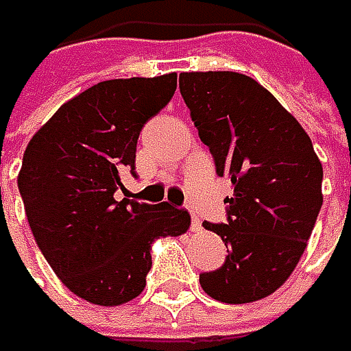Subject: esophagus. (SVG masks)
I'll return each mask as SVG.
<instances>
[{"instance_id":"obj_1","label":"esophagus","mask_w":351,"mask_h":351,"mask_svg":"<svg viewBox=\"0 0 351 351\" xmlns=\"http://www.w3.org/2000/svg\"><path fill=\"white\" fill-rule=\"evenodd\" d=\"M191 230L193 232H201L203 230V221L197 215H193V219H191Z\"/></svg>"}]
</instances>
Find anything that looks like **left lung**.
<instances>
[{"label": "left lung", "mask_w": 351, "mask_h": 351, "mask_svg": "<svg viewBox=\"0 0 351 351\" xmlns=\"http://www.w3.org/2000/svg\"><path fill=\"white\" fill-rule=\"evenodd\" d=\"M180 95L217 175L232 180L228 223H203L226 245V262L199 274L203 291L242 305L272 295L293 274L323 203V167L303 125L252 77L180 73Z\"/></svg>", "instance_id": "obj_1"}]
</instances>
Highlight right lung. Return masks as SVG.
<instances>
[{"instance_id":"right-lung-1","label":"right lung","mask_w":351,"mask_h":351,"mask_svg":"<svg viewBox=\"0 0 351 351\" xmlns=\"http://www.w3.org/2000/svg\"><path fill=\"white\" fill-rule=\"evenodd\" d=\"M176 73L97 83L64 106L26 146L18 186L40 252L60 282L87 303L136 299L156 238L182 236L191 215L169 203L117 201L134 173L144 123L171 101Z\"/></svg>"}]
</instances>
